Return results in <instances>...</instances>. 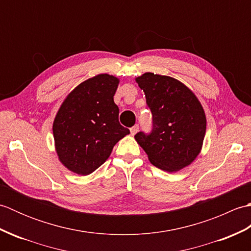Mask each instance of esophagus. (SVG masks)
I'll use <instances>...</instances> for the list:
<instances>
[{
	"label": "esophagus",
	"mask_w": 251,
	"mask_h": 251,
	"mask_svg": "<svg viewBox=\"0 0 251 251\" xmlns=\"http://www.w3.org/2000/svg\"><path fill=\"white\" fill-rule=\"evenodd\" d=\"M138 130H139V125H135V126H132L131 128H130V132H131V135H132V136L136 135Z\"/></svg>",
	"instance_id": "34e87169"
}]
</instances>
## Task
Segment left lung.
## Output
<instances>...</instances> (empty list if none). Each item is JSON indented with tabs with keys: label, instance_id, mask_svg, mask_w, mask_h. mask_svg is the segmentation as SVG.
<instances>
[{
	"label": "left lung",
	"instance_id": "left-lung-1",
	"mask_svg": "<svg viewBox=\"0 0 251 251\" xmlns=\"http://www.w3.org/2000/svg\"><path fill=\"white\" fill-rule=\"evenodd\" d=\"M145 92L152 113L150 134L139 131L135 139L154 166L178 172L201 152L206 132V116L199 99L184 84L151 72L136 78Z\"/></svg>",
	"mask_w": 251,
	"mask_h": 251
}]
</instances>
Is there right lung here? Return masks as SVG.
<instances>
[{
  "mask_svg": "<svg viewBox=\"0 0 251 251\" xmlns=\"http://www.w3.org/2000/svg\"><path fill=\"white\" fill-rule=\"evenodd\" d=\"M119 78L99 74L81 83L63 101L52 124L60 162L77 175L95 172L129 129L119 122L114 95Z\"/></svg>",
  "mask_w": 251,
  "mask_h": 251,
  "instance_id": "1",
  "label": "right lung"
}]
</instances>
